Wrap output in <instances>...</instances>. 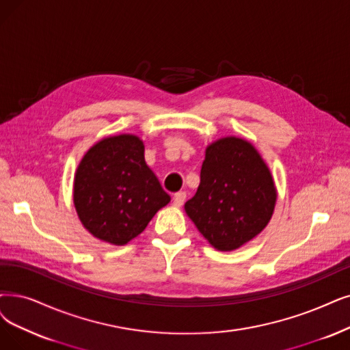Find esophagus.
<instances>
[{
    "instance_id": "1",
    "label": "esophagus",
    "mask_w": 350,
    "mask_h": 350,
    "mask_svg": "<svg viewBox=\"0 0 350 350\" xmlns=\"http://www.w3.org/2000/svg\"><path fill=\"white\" fill-rule=\"evenodd\" d=\"M185 198H187V193L184 192V191H179V192H176L175 195H174V206H176V208H180L184 205V202H185Z\"/></svg>"
}]
</instances>
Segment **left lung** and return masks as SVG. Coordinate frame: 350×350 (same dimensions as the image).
Returning <instances> with one entry per match:
<instances>
[{"mask_svg":"<svg viewBox=\"0 0 350 350\" xmlns=\"http://www.w3.org/2000/svg\"><path fill=\"white\" fill-rule=\"evenodd\" d=\"M275 201L271 171L256 146L226 136L206 146L201 183L185 213L214 248L232 251L267 227Z\"/></svg>","mask_w":350,"mask_h":350,"instance_id":"left-lung-1","label":"left lung"}]
</instances>
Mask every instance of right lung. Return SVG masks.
<instances>
[{"mask_svg": "<svg viewBox=\"0 0 350 350\" xmlns=\"http://www.w3.org/2000/svg\"><path fill=\"white\" fill-rule=\"evenodd\" d=\"M170 201L145 162L144 141L132 133L100 139L75 174L73 202L80 222L111 245L133 240Z\"/></svg>", "mask_w": 350, "mask_h": 350, "instance_id": "obj_1", "label": "right lung"}]
</instances>
